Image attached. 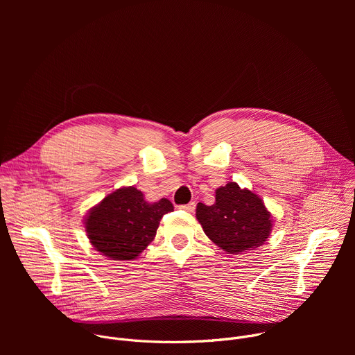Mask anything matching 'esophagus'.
Returning <instances> with one entry per match:
<instances>
[{"mask_svg":"<svg viewBox=\"0 0 355 355\" xmlns=\"http://www.w3.org/2000/svg\"><path fill=\"white\" fill-rule=\"evenodd\" d=\"M195 202H189V204H187V205H181L180 207V209H182V211H187V212H193L195 211Z\"/></svg>","mask_w":355,"mask_h":355,"instance_id":"34e87169","label":"esophagus"}]
</instances>
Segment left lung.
<instances>
[{"label": "left lung", "instance_id": "8db88e82", "mask_svg": "<svg viewBox=\"0 0 355 355\" xmlns=\"http://www.w3.org/2000/svg\"><path fill=\"white\" fill-rule=\"evenodd\" d=\"M196 219L205 234L229 254H240L264 244L272 229V218L263 199L236 182L216 189L215 204L199 202Z\"/></svg>", "mask_w": 355, "mask_h": 355}]
</instances>
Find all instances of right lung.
<instances>
[{
	"label": "right lung",
	"mask_w": 355,
	"mask_h": 355,
	"mask_svg": "<svg viewBox=\"0 0 355 355\" xmlns=\"http://www.w3.org/2000/svg\"><path fill=\"white\" fill-rule=\"evenodd\" d=\"M174 211L162 198L148 204L141 191L123 187L105 196L85 219V232L101 254L112 260H133L155 240L163 215Z\"/></svg>",
	"instance_id": "add662e5"
}]
</instances>
